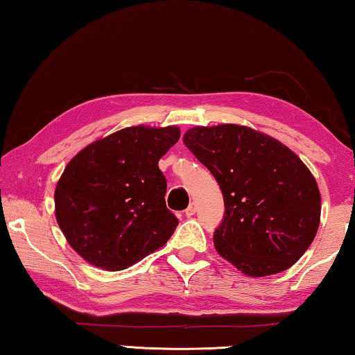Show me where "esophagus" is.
I'll list each match as a JSON object with an SVG mask.
<instances>
[{
    "label": "esophagus",
    "instance_id": "1",
    "mask_svg": "<svg viewBox=\"0 0 355 355\" xmlns=\"http://www.w3.org/2000/svg\"><path fill=\"white\" fill-rule=\"evenodd\" d=\"M196 211H197L196 203H191V205L188 207V209H186V211H184V214L188 216V218H191V216H194V214H196Z\"/></svg>",
    "mask_w": 355,
    "mask_h": 355
}]
</instances>
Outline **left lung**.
<instances>
[{
	"instance_id": "obj_1",
	"label": "left lung",
	"mask_w": 355,
	"mask_h": 355,
	"mask_svg": "<svg viewBox=\"0 0 355 355\" xmlns=\"http://www.w3.org/2000/svg\"><path fill=\"white\" fill-rule=\"evenodd\" d=\"M183 142L224 196L218 254L250 277L291 268L320 227L321 196L309 167L277 139L241 125L191 128Z\"/></svg>"
}]
</instances>
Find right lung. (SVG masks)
Listing matches in <instances>:
<instances>
[{"label": "right lung", "instance_id": "obj_1", "mask_svg": "<svg viewBox=\"0 0 355 355\" xmlns=\"http://www.w3.org/2000/svg\"><path fill=\"white\" fill-rule=\"evenodd\" d=\"M180 139L177 127H128L92 142L56 184V220L78 255L122 271L163 248L178 225L166 207L158 161Z\"/></svg>", "mask_w": 355, "mask_h": 355}]
</instances>
